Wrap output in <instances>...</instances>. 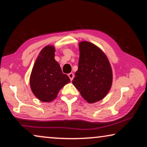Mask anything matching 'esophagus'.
<instances>
[{"instance_id": "esophagus-1", "label": "esophagus", "mask_w": 147, "mask_h": 147, "mask_svg": "<svg viewBox=\"0 0 147 147\" xmlns=\"http://www.w3.org/2000/svg\"><path fill=\"white\" fill-rule=\"evenodd\" d=\"M68 76H69V77L70 78V79H71V81L73 80V78H74V74H73V73H69V74H68Z\"/></svg>"}]
</instances>
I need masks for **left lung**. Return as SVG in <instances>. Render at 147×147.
<instances>
[{
	"label": "left lung",
	"mask_w": 147,
	"mask_h": 147,
	"mask_svg": "<svg viewBox=\"0 0 147 147\" xmlns=\"http://www.w3.org/2000/svg\"><path fill=\"white\" fill-rule=\"evenodd\" d=\"M78 69L72 81L82 98L90 104L105 98L111 87L112 69L106 54L88 41L79 43Z\"/></svg>",
	"instance_id": "8db88e82"
}]
</instances>
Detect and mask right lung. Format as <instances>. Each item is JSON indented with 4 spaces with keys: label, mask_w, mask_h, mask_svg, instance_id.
I'll use <instances>...</instances> for the list:
<instances>
[{
    "label": "right lung",
    "mask_w": 147,
    "mask_h": 147,
    "mask_svg": "<svg viewBox=\"0 0 147 147\" xmlns=\"http://www.w3.org/2000/svg\"><path fill=\"white\" fill-rule=\"evenodd\" d=\"M55 47H43L37 57L30 78L32 92L40 101L50 102L57 96L60 90L71 82L63 74L57 61L55 59Z\"/></svg>",
    "instance_id": "add662e5"
}]
</instances>
